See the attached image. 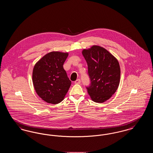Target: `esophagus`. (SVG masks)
Instances as JSON below:
<instances>
[{
  "mask_svg": "<svg viewBox=\"0 0 153 153\" xmlns=\"http://www.w3.org/2000/svg\"><path fill=\"white\" fill-rule=\"evenodd\" d=\"M80 82H81V81H80V79H77L74 81L75 84H80Z\"/></svg>",
  "mask_w": 153,
  "mask_h": 153,
  "instance_id": "34e87169",
  "label": "esophagus"
}]
</instances>
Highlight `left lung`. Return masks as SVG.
Masks as SVG:
<instances>
[{
	"label": "left lung",
	"instance_id": "1",
	"mask_svg": "<svg viewBox=\"0 0 153 153\" xmlns=\"http://www.w3.org/2000/svg\"><path fill=\"white\" fill-rule=\"evenodd\" d=\"M82 54L87 63L91 82L87 87L88 93L94 102H105L115 94L119 85V62L107 50L97 45L84 49Z\"/></svg>",
	"mask_w": 153,
	"mask_h": 153
}]
</instances>
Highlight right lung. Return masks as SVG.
<instances>
[{"label": "right lung", "instance_id": "add662e5", "mask_svg": "<svg viewBox=\"0 0 153 153\" xmlns=\"http://www.w3.org/2000/svg\"><path fill=\"white\" fill-rule=\"evenodd\" d=\"M68 53L51 51L34 66L33 82L37 95L48 103L62 102L71 85L63 65Z\"/></svg>", "mask_w": 153, "mask_h": 153}]
</instances>
